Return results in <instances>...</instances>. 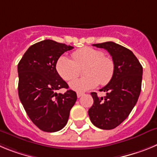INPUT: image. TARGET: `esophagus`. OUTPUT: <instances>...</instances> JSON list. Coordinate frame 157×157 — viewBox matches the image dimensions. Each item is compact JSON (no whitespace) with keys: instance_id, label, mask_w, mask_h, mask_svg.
I'll list each match as a JSON object with an SVG mask.
<instances>
[{"instance_id":"obj_1","label":"esophagus","mask_w":157,"mask_h":157,"mask_svg":"<svg viewBox=\"0 0 157 157\" xmlns=\"http://www.w3.org/2000/svg\"><path fill=\"white\" fill-rule=\"evenodd\" d=\"M83 94H83V93L78 92V93H77V97H78V98H81V97L83 95Z\"/></svg>"}]
</instances>
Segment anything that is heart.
Instances as JSON below:
<instances>
[{
  "mask_svg": "<svg viewBox=\"0 0 157 157\" xmlns=\"http://www.w3.org/2000/svg\"><path fill=\"white\" fill-rule=\"evenodd\" d=\"M72 59L66 56L59 58L56 67L59 76L71 81L79 74V69L85 67L83 74L86 76L71 82L70 87L73 90L83 92L97 86L98 82L105 85L113 77L114 61L105 56L102 51L91 47H85L75 51L71 54Z\"/></svg>",
  "mask_w": 157,
  "mask_h": 157,
  "instance_id": "obj_1",
  "label": "heart"
}]
</instances>
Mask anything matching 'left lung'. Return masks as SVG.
I'll list each match as a JSON object with an SVG mask.
<instances>
[{
	"mask_svg": "<svg viewBox=\"0 0 157 157\" xmlns=\"http://www.w3.org/2000/svg\"><path fill=\"white\" fill-rule=\"evenodd\" d=\"M106 49L114 61L113 77L100 90L106 96L98 97L91 93L94 105L88 114L94 126L103 130H112L128 117L135 106L141 90L142 66L130 49L112 41L94 44Z\"/></svg>",
	"mask_w": 157,
	"mask_h": 157,
	"instance_id": "1",
	"label": "left lung"
}]
</instances>
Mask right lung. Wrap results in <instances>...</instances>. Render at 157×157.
<instances>
[{
	"label": "right lung",
	"instance_id": "1",
	"mask_svg": "<svg viewBox=\"0 0 157 157\" xmlns=\"http://www.w3.org/2000/svg\"><path fill=\"white\" fill-rule=\"evenodd\" d=\"M73 47L52 40L35 43L25 52L18 64V93L27 116L40 130L56 132L67 123L77 100L75 91L57 94L68 85L56 69L58 59Z\"/></svg>",
	"mask_w": 157,
	"mask_h": 157
}]
</instances>
